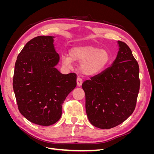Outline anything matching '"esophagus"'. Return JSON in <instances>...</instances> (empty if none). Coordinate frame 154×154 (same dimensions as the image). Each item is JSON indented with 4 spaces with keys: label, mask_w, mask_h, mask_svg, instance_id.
Listing matches in <instances>:
<instances>
[{
    "label": "esophagus",
    "mask_w": 154,
    "mask_h": 154,
    "mask_svg": "<svg viewBox=\"0 0 154 154\" xmlns=\"http://www.w3.org/2000/svg\"><path fill=\"white\" fill-rule=\"evenodd\" d=\"M82 83H83L82 79L81 78H80V77L77 78V85H78V87H80V86H82Z\"/></svg>",
    "instance_id": "1"
}]
</instances>
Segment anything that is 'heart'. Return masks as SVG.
Listing matches in <instances>:
<instances>
[{
	"mask_svg": "<svg viewBox=\"0 0 154 154\" xmlns=\"http://www.w3.org/2000/svg\"><path fill=\"white\" fill-rule=\"evenodd\" d=\"M70 57L63 56L62 62L71 66L73 62L82 63L81 71L86 75H94L101 72L110 61V54L106 49L94 45H79L69 51Z\"/></svg>",
	"mask_w": 154,
	"mask_h": 154,
	"instance_id": "obj_1",
	"label": "heart"
}]
</instances>
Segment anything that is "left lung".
<instances>
[{"instance_id": "1", "label": "left lung", "mask_w": 154, "mask_h": 154, "mask_svg": "<svg viewBox=\"0 0 154 154\" xmlns=\"http://www.w3.org/2000/svg\"><path fill=\"white\" fill-rule=\"evenodd\" d=\"M118 44L119 50L112 66L82 85L88 120L101 129L116 127L133 113L140 87L137 62L127 44Z\"/></svg>"}]
</instances>
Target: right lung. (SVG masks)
Segmentation results:
<instances>
[{"instance_id":"right-lung-1","label":"right lung","mask_w":154,"mask_h":154,"mask_svg":"<svg viewBox=\"0 0 154 154\" xmlns=\"http://www.w3.org/2000/svg\"><path fill=\"white\" fill-rule=\"evenodd\" d=\"M53 38L38 36L25 45L17 57L13 79L20 112L42 126L60 119L63 101L76 86V74H62L54 67L60 58Z\"/></svg>"}]
</instances>
